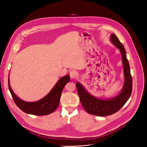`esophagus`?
I'll return each mask as SVG.
<instances>
[{
  "instance_id": "obj_1",
  "label": "esophagus",
  "mask_w": 147,
  "mask_h": 147,
  "mask_svg": "<svg viewBox=\"0 0 147 147\" xmlns=\"http://www.w3.org/2000/svg\"><path fill=\"white\" fill-rule=\"evenodd\" d=\"M69 74H70V77H71V78H74L77 77V75H78L77 71H75V70H74L70 71V73H69Z\"/></svg>"
}]
</instances>
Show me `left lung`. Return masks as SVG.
<instances>
[{"label": "left lung", "mask_w": 147, "mask_h": 147, "mask_svg": "<svg viewBox=\"0 0 147 147\" xmlns=\"http://www.w3.org/2000/svg\"><path fill=\"white\" fill-rule=\"evenodd\" d=\"M111 40L120 49L122 57L125 82L120 94L111 99L101 100L91 95L81 84L78 82L76 83L78 94L82 107L88 113L98 116L111 115L119 111L128 100L132 92L133 81L129 63L126 57V52L123 44L114 34L111 35Z\"/></svg>", "instance_id": "8db88e82"}]
</instances>
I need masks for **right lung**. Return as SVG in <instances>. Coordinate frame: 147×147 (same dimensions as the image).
I'll use <instances>...</instances> for the list:
<instances>
[{"label": "right lung", "mask_w": 147, "mask_h": 147, "mask_svg": "<svg viewBox=\"0 0 147 147\" xmlns=\"http://www.w3.org/2000/svg\"><path fill=\"white\" fill-rule=\"evenodd\" d=\"M70 80L69 75L61 77L45 98L34 102H27L18 98L10 87L9 80H8L9 89L16 105L21 110L34 115H47L53 113L58 107L62 91Z\"/></svg>", "instance_id": "add662e5"}]
</instances>
